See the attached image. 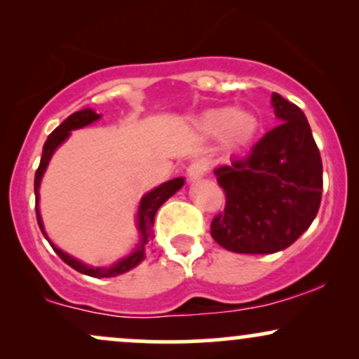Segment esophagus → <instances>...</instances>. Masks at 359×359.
<instances>
[{
    "mask_svg": "<svg viewBox=\"0 0 359 359\" xmlns=\"http://www.w3.org/2000/svg\"><path fill=\"white\" fill-rule=\"evenodd\" d=\"M205 172H208V163L204 160H192L187 167V177L191 180L201 179V177L205 175Z\"/></svg>",
    "mask_w": 359,
    "mask_h": 359,
    "instance_id": "1",
    "label": "esophagus"
}]
</instances>
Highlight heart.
Instances as JSON below:
<instances>
[{"label": "heart", "instance_id": "obj_1", "mask_svg": "<svg viewBox=\"0 0 359 359\" xmlns=\"http://www.w3.org/2000/svg\"><path fill=\"white\" fill-rule=\"evenodd\" d=\"M257 114L248 109L219 108L208 111L201 118V128L205 135H221L224 147L241 148L246 147L255 138L258 131Z\"/></svg>", "mask_w": 359, "mask_h": 359}]
</instances>
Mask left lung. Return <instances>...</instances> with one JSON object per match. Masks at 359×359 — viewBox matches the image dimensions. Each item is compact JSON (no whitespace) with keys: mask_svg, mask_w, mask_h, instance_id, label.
Masks as SVG:
<instances>
[{"mask_svg":"<svg viewBox=\"0 0 359 359\" xmlns=\"http://www.w3.org/2000/svg\"><path fill=\"white\" fill-rule=\"evenodd\" d=\"M280 125L245 156L214 170L226 196L211 236L234 253L269 255L285 250L314 221L323 197V160L306 114L271 94Z\"/></svg>","mask_w":359,"mask_h":359,"instance_id":"8db88e82","label":"left lung"}]
</instances>
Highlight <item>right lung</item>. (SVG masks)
<instances>
[{
	"label": "right lung",
	"mask_w": 359,
	"mask_h": 359,
	"mask_svg": "<svg viewBox=\"0 0 359 359\" xmlns=\"http://www.w3.org/2000/svg\"><path fill=\"white\" fill-rule=\"evenodd\" d=\"M100 118V114L94 113L93 109H82V111H77V113H74L65 119L64 123H60L59 126L55 128V130L52 131L50 135H48L47 142H45L43 145V154H42V158H40V165L36 168L35 172V211H36V221H39V226L40 229H42L43 236L47 238V234L43 231V224H42V217H40V212H39V187H40V180H42V175L45 172V168L48 165V160H50V156L53 151H55V148L60 145L62 142H64L65 138L69 137V133H71L72 130H77V128H82L86 125H89V123L96 121V119ZM184 185V179L182 177H179V179H174V180H168V182L162 184L160 187L154 189L151 192H148L145 197L142 199V203H140V209H138V228H140V233H142V241L138 243V248L133 251V253L130 255V257L123 258L121 262L114 263L113 266H109V269H93V266H88L84 265V263L77 262V259H74L72 257H69V255H65L64 251H60L59 248H55V246L52 245L50 240V246L55 251L57 255L62 258V262L67 263L69 266H72L74 270H77L79 273H84V275H89V277H96V278H106V277H116V275H121L125 273V271L135 269V266L138 265L140 262H142L143 258H145V250L147 246L150 245L151 238H154V234H151V228H154V221H155V214L158 211V208L162 205L168 197H172L174 194L179 191L180 187Z\"/></svg>",
	"instance_id": "1"
}]
</instances>
